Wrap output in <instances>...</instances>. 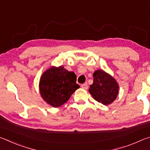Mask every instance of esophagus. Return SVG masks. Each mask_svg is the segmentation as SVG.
Segmentation results:
<instances>
[{"mask_svg": "<svg viewBox=\"0 0 150 150\" xmlns=\"http://www.w3.org/2000/svg\"><path fill=\"white\" fill-rule=\"evenodd\" d=\"M81 87H82L83 88H84V89H87V88H88L87 83H84V84L81 85Z\"/></svg>", "mask_w": 150, "mask_h": 150, "instance_id": "34e87169", "label": "esophagus"}]
</instances>
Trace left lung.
Listing matches in <instances>:
<instances>
[{
	"label": "left lung",
	"instance_id": "8db88e82",
	"mask_svg": "<svg viewBox=\"0 0 150 150\" xmlns=\"http://www.w3.org/2000/svg\"><path fill=\"white\" fill-rule=\"evenodd\" d=\"M88 91L97 102L108 105L117 98L119 85L112 76L103 69H98L93 73V83Z\"/></svg>",
	"mask_w": 150,
	"mask_h": 150
}]
</instances>
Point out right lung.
I'll use <instances>...</instances> for the list:
<instances>
[{
	"instance_id": "1",
	"label": "right lung",
	"mask_w": 150,
	"mask_h": 150,
	"mask_svg": "<svg viewBox=\"0 0 150 150\" xmlns=\"http://www.w3.org/2000/svg\"><path fill=\"white\" fill-rule=\"evenodd\" d=\"M77 76L62 65L52 66L43 73L40 79L39 91L45 103L54 108L59 107L69 99L80 87L76 84Z\"/></svg>"
}]
</instances>
